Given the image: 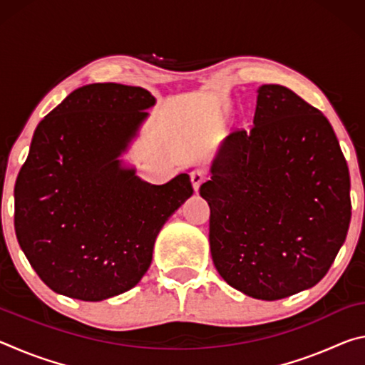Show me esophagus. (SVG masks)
<instances>
[{"label":"esophagus","mask_w":365,"mask_h":365,"mask_svg":"<svg viewBox=\"0 0 365 365\" xmlns=\"http://www.w3.org/2000/svg\"><path fill=\"white\" fill-rule=\"evenodd\" d=\"M206 175H207V172L205 169H195L193 172H191L190 178H191V185H193L195 191L200 190L201 183L206 180Z\"/></svg>","instance_id":"1"}]
</instances>
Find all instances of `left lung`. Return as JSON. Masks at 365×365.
<instances>
[{
    "label": "left lung",
    "instance_id": "obj_1",
    "mask_svg": "<svg viewBox=\"0 0 365 365\" xmlns=\"http://www.w3.org/2000/svg\"><path fill=\"white\" fill-rule=\"evenodd\" d=\"M251 130L222 141L200 195L228 285L275 301L312 288L351 220L349 170L327 117L282 85L257 88Z\"/></svg>",
    "mask_w": 365,
    "mask_h": 365
}]
</instances>
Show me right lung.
Wrapping results in <instances>:
<instances>
[{
	"label": "right lung",
	"mask_w": 365,
	"mask_h": 365,
	"mask_svg": "<svg viewBox=\"0 0 365 365\" xmlns=\"http://www.w3.org/2000/svg\"><path fill=\"white\" fill-rule=\"evenodd\" d=\"M154 104L141 86L91 83L36 127L14 187V228L53 292L82 301L128 292L150 269L160 228L193 195L187 172L151 185L120 159Z\"/></svg>",
	"instance_id": "right-lung-1"
}]
</instances>
